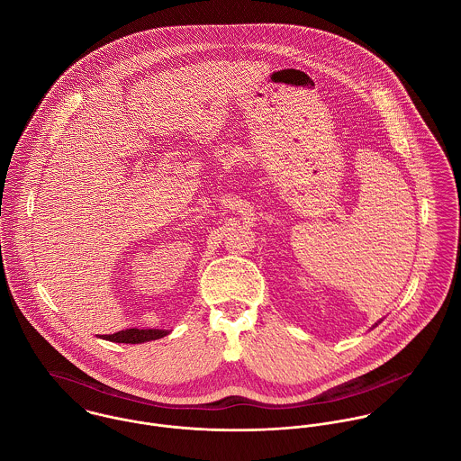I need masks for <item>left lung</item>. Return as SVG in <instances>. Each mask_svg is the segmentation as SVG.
I'll return each mask as SVG.
<instances>
[{
	"label": "left lung",
	"instance_id": "obj_1",
	"mask_svg": "<svg viewBox=\"0 0 461 461\" xmlns=\"http://www.w3.org/2000/svg\"><path fill=\"white\" fill-rule=\"evenodd\" d=\"M378 323H382V321H378ZM378 323H376V325H373V329H375V327H378Z\"/></svg>",
	"mask_w": 461,
	"mask_h": 461
}]
</instances>
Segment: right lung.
I'll return each mask as SVG.
<instances>
[{
    "label": "right lung",
    "instance_id": "add662e5",
    "mask_svg": "<svg viewBox=\"0 0 461 461\" xmlns=\"http://www.w3.org/2000/svg\"><path fill=\"white\" fill-rule=\"evenodd\" d=\"M168 333H170V330L128 329L117 331V333H112V335H103L101 339L112 340V342H124V344H141V342L161 339V337H165Z\"/></svg>",
    "mask_w": 461,
    "mask_h": 461
}]
</instances>
